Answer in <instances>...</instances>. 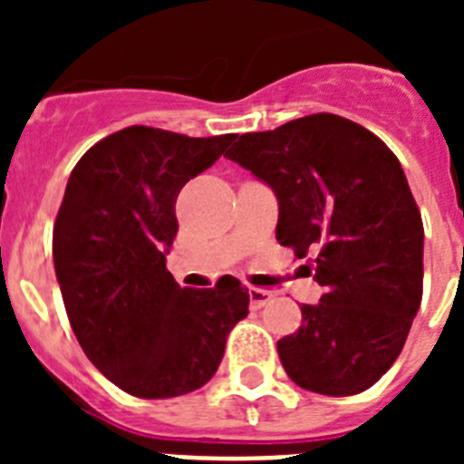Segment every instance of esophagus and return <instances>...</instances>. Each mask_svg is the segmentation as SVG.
I'll list each match as a JSON object with an SVG mask.
<instances>
[{"mask_svg": "<svg viewBox=\"0 0 464 464\" xmlns=\"http://www.w3.org/2000/svg\"><path fill=\"white\" fill-rule=\"evenodd\" d=\"M248 297H251L253 309H262V306L267 304L269 299H272V293L265 288H256V285H251V288H248Z\"/></svg>", "mask_w": 464, "mask_h": 464, "instance_id": "obj_1", "label": "esophagus"}]
</instances>
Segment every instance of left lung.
<instances>
[{"instance_id": "1", "label": "left lung", "mask_w": 464, "mask_h": 464, "mask_svg": "<svg viewBox=\"0 0 464 464\" xmlns=\"http://www.w3.org/2000/svg\"><path fill=\"white\" fill-rule=\"evenodd\" d=\"M232 162L278 199L276 239L314 257L325 288L278 339L290 379L311 392L358 395L391 370L423 297V220L400 160L376 134L334 113L241 134Z\"/></svg>"}]
</instances>
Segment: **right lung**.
<instances>
[{"label": "right lung", "mask_w": 464, "mask_h": 464, "mask_svg": "<svg viewBox=\"0 0 464 464\" xmlns=\"http://www.w3.org/2000/svg\"><path fill=\"white\" fill-rule=\"evenodd\" d=\"M237 134L186 137L132 125L109 134L69 176L53 227V262L72 330L121 391L167 400L202 388L248 314L235 276L181 288L167 272L176 197Z\"/></svg>", "instance_id": "1"}]
</instances>
